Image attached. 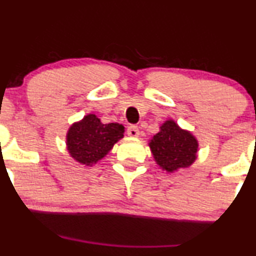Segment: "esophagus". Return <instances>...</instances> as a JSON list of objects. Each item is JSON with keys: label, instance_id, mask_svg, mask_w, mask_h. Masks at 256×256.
<instances>
[{"label": "esophagus", "instance_id": "esophagus-1", "mask_svg": "<svg viewBox=\"0 0 256 256\" xmlns=\"http://www.w3.org/2000/svg\"><path fill=\"white\" fill-rule=\"evenodd\" d=\"M128 134L131 137H138L140 136V128L136 125H130L128 128Z\"/></svg>", "mask_w": 256, "mask_h": 256}]
</instances>
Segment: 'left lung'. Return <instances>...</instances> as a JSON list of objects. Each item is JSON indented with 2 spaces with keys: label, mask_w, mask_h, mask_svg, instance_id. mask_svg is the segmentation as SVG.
I'll return each mask as SVG.
<instances>
[{
  "label": "left lung",
  "mask_w": 256,
  "mask_h": 256,
  "mask_svg": "<svg viewBox=\"0 0 256 256\" xmlns=\"http://www.w3.org/2000/svg\"><path fill=\"white\" fill-rule=\"evenodd\" d=\"M160 128L149 143L156 163L169 173L190 167L198 152L194 136L178 128L173 120H167Z\"/></svg>",
  "instance_id": "obj_1"
}]
</instances>
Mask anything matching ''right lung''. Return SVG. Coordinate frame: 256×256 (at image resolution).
Returning a JSON list of instances; mask_svg holds the SVG:
<instances>
[{
    "label": "right lung",
    "mask_w": 256,
    "mask_h": 256,
    "mask_svg": "<svg viewBox=\"0 0 256 256\" xmlns=\"http://www.w3.org/2000/svg\"><path fill=\"white\" fill-rule=\"evenodd\" d=\"M122 134V125L116 122L102 124L95 114H88L68 131V152L82 164L93 166L108 154L120 138L124 137Z\"/></svg>",
    "instance_id": "1"
}]
</instances>
